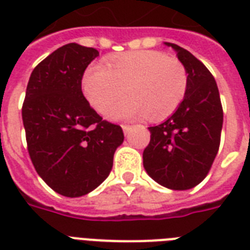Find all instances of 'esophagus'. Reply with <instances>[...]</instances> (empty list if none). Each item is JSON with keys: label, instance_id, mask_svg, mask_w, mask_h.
<instances>
[{"label": "esophagus", "instance_id": "obj_1", "mask_svg": "<svg viewBox=\"0 0 250 250\" xmlns=\"http://www.w3.org/2000/svg\"><path fill=\"white\" fill-rule=\"evenodd\" d=\"M122 128H123V132H125V135H127V133L131 131V128H132V125H122Z\"/></svg>", "mask_w": 250, "mask_h": 250}]
</instances>
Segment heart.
<instances>
[{"label":"heart","mask_w":250,"mask_h":250,"mask_svg":"<svg viewBox=\"0 0 250 250\" xmlns=\"http://www.w3.org/2000/svg\"><path fill=\"white\" fill-rule=\"evenodd\" d=\"M83 89L90 105L101 114L127 91L110 119L148 117L162 121L175 113L188 90V72L176 57L160 50H137L109 57L105 64H92L84 74Z\"/></svg>","instance_id":"obj_1"}]
</instances>
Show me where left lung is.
<instances>
[{"instance_id": "1", "label": "left lung", "mask_w": 250, "mask_h": 250, "mask_svg": "<svg viewBox=\"0 0 250 250\" xmlns=\"http://www.w3.org/2000/svg\"><path fill=\"white\" fill-rule=\"evenodd\" d=\"M176 52L188 72V90L167 121L149 127L144 168L153 180L174 190L193 188L206 178L221 144L223 109L211 72L188 50L165 42Z\"/></svg>"}]
</instances>
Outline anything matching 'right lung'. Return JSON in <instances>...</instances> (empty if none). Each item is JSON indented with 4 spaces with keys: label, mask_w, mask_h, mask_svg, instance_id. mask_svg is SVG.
<instances>
[{
    "label": "right lung",
    "mask_w": 250,
    "mask_h": 250,
    "mask_svg": "<svg viewBox=\"0 0 250 250\" xmlns=\"http://www.w3.org/2000/svg\"><path fill=\"white\" fill-rule=\"evenodd\" d=\"M97 56L96 49L75 42L57 49L32 71L21 107L33 166L66 197L97 188L125 139L121 125L104 121L82 92L84 71Z\"/></svg>",
    "instance_id": "right-lung-1"
}]
</instances>
